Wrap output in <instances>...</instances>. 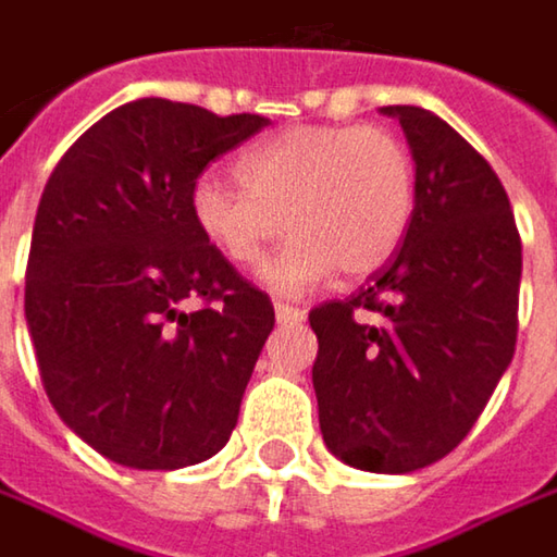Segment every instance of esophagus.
<instances>
[{"label": "esophagus", "instance_id": "1", "mask_svg": "<svg viewBox=\"0 0 557 557\" xmlns=\"http://www.w3.org/2000/svg\"><path fill=\"white\" fill-rule=\"evenodd\" d=\"M275 320L278 323H300L304 320V310H298V307H288V304H275Z\"/></svg>", "mask_w": 557, "mask_h": 557}]
</instances>
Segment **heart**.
I'll use <instances>...</instances> for the list:
<instances>
[{
  "instance_id": "heart-1",
  "label": "heart",
  "mask_w": 557,
  "mask_h": 557,
  "mask_svg": "<svg viewBox=\"0 0 557 557\" xmlns=\"http://www.w3.org/2000/svg\"><path fill=\"white\" fill-rule=\"evenodd\" d=\"M237 180L202 174L189 212L202 237L234 265L295 234L259 269L262 285L298 295L364 278L403 247L416 215V161L380 126H292L237 158Z\"/></svg>"
}]
</instances>
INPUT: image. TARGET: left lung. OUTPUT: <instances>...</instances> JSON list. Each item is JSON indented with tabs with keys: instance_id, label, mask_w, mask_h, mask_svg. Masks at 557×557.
Instances as JSON below:
<instances>
[{
	"instance_id": "obj_1",
	"label": "left lung",
	"mask_w": 557,
	"mask_h": 557,
	"mask_svg": "<svg viewBox=\"0 0 557 557\" xmlns=\"http://www.w3.org/2000/svg\"><path fill=\"white\" fill-rule=\"evenodd\" d=\"M416 215L368 288L310 310L320 431L342 462L403 475L472 431L517 345L520 234L488 161L437 113L396 103Z\"/></svg>"
}]
</instances>
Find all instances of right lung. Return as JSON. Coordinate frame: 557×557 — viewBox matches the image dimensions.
Segmentation results:
<instances>
[{
	"mask_svg": "<svg viewBox=\"0 0 557 557\" xmlns=\"http://www.w3.org/2000/svg\"><path fill=\"white\" fill-rule=\"evenodd\" d=\"M262 126L257 113L129 100L44 186L24 320L53 409L100 457L183 469L237 424L275 310L202 237L189 189Z\"/></svg>",
	"mask_w": 557,
	"mask_h": 557,
	"instance_id": "1",
	"label": "right lung"
}]
</instances>
